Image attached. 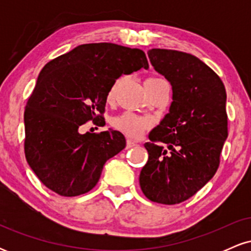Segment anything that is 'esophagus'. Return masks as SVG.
<instances>
[{
  "label": "esophagus",
  "mask_w": 251,
  "mask_h": 251,
  "mask_svg": "<svg viewBox=\"0 0 251 251\" xmlns=\"http://www.w3.org/2000/svg\"><path fill=\"white\" fill-rule=\"evenodd\" d=\"M137 145V143L133 142V140L131 139H127V142H126V148L129 149V148H133V146Z\"/></svg>",
  "instance_id": "1"
}]
</instances>
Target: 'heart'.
<instances>
[{
	"mask_svg": "<svg viewBox=\"0 0 251 251\" xmlns=\"http://www.w3.org/2000/svg\"><path fill=\"white\" fill-rule=\"evenodd\" d=\"M157 80H162L159 77H151V79H148L146 81H157ZM118 82L114 83L112 86L111 89L108 92V100H112L114 97V93H116ZM151 120L149 118L137 116V114L129 113V112H126V113L122 114V116L114 118L113 120V126L116 127L118 131L123 132L124 134L127 135L129 138H139L140 135L143 134V132L145 129H148L150 126H151Z\"/></svg>",
	"mask_w": 251,
	"mask_h": 251,
	"instance_id": "heart-1",
	"label": "heart"
}]
</instances>
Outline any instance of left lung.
Wrapping results in <instances>:
<instances>
[{"label": "left lung", "instance_id": "obj_1", "mask_svg": "<svg viewBox=\"0 0 251 251\" xmlns=\"http://www.w3.org/2000/svg\"><path fill=\"white\" fill-rule=\"evenodd\" d=\"M148 55L171 85L172 102L144 145L149 160L139 184L150 201L172 205L192 197L217 171L227 138L226 93L220 76L192 54L153 48Z\"/></svg>", "mask_w": 251, "mask_h": 251}]
</instances>
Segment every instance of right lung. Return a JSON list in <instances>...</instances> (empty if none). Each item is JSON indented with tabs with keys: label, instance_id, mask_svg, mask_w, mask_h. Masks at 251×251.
<instances>
[{
	"label": "right lung",
	"instance_id": "1",
	"mask_svg": "<svg viewBox=\"0 0 251 251\" xmlns=\"http://www.w3.org/2000/svg\"><path fill=\"white\" fill-rule=\"evenodd\" d=\"M142 68H149L142 50L108 42L80 45L42 68L25 109V153L43 185L65 197L97 185L105 163L125 149V137L79 128L102 119L116 80Z\"/></svg>",
	"mask_w": 251,
	"mask_h": 251
}]
</instances>
